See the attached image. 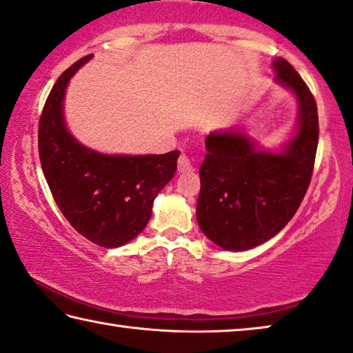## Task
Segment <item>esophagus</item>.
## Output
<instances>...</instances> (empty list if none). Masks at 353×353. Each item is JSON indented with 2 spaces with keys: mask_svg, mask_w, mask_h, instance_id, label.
<instances>
[{
  "mask_svg": "<svg viewBox=\"0 0 353 353\" xmlns=\"http://www.w3.org/2000/svg\"><path fill=\"white\" fill-rule=\"evenodd\" d=\"M177 170L179 172H188V171H193V165L192 161H190L188 155L187 154H181L179 155V160H177Z\"/></svg>",
  "mask_w": 353,
  "mask_h": 353,
  "instance_id": "esophagus-1",
  "label": "esophagus"
}]
</instances>
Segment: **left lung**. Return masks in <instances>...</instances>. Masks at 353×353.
Returning <instances> with one entry per match:
<instances>
[{
    "instance_id": "8db88e82",
    "label": "left lung",
    "mask_w": 353,
    "mask_h": 353,
    "mask_svg": "<svg viewBox=\"0 0 353 353\" xmlns=\"http://www.w3.org/2000/svg\"><path fill=\"white\" fill-rule=\"evenodd\" d=\"M275 80L299 100L297 133L279 154L257 150L234 130L210 133L199 168L198 225L218 247L245 251L267 242L292 220L310 187L319 141L314 96L284 58Z\"/></svg>"
}]
</instances>
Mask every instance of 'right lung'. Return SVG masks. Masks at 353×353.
<instances>
[{"label":"right lung","instance_id":"right-lung-1","mask_svg":"<svg viewBox=\"0 0 353 353\" xmlns=\"http://www.w3.org/2000/svg\"><path fill=\"white\" fill-rule=\"evenodd\" d=\"M85 56L64 70L39 121V159L53 198L77 232L103 248L135 239L152 215L154 199L177 170L179 150L161 155H106L67 132L63 100Z\"/></svg>","mask_w":353,"mask_h":353}]
</instances>
